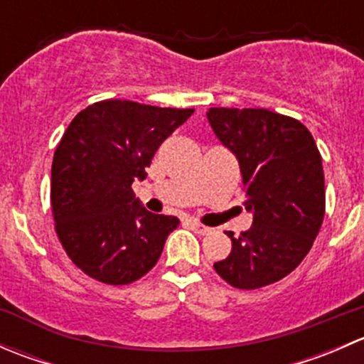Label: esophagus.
<instances>
[{"instance_id":"1","label":"esophagus","mask_w":364,"mask_h":364,"mask_svg":"<svg viewBox=\"0 0 364 364\" xmlns=\"http://www.w3.org/2000/svg\"><path fill=\"white\" fill-rule=\"evenodd\" d=\"M190 227H192V230L196 234H199V236H205V234H211V227H205V225H203V223H199V222H190Z\"/></svg>"}]
</instances>
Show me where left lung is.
Here are the masks:
<instances>
[{
	"instance_id": "left-lung-1",
	"label": "left lung",
	"mask_w": 364,
	"mask_h": 364,
	"mask_svg": "<svg viewBox=\"0 0 364 364\" xmlns=\"http://www.w3.org/2000/svg\"><path fill=\"white\" fill-rule=\"evenodd\" d=\"M218 141L240 164L253 215L215 271L236 289H260L296 269L324 220L322 159L314 137L294 117L267 109L213 107L205 112Z\"/></svg>"
}]
</instances>
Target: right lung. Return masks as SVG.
Returning a JSON list of instances; mask_svg holds the SVG:
<instances>
[{"label":"right lung","mask_w":364,"mask_h":364,"mask_svg":"<svg viewBox=\"0 0 364 364\" xmlns=\"http://www.w3.org/2000/svg\"><path fill=\"white\" fill-rule=\"evenodd\" d=\"M193 109L102 100L68 124L53 160L50 203L65 252L87 277L127 285L159 262L176 216L149 213L132 183Z\"/></svg>","instance_id":"right-lung-1"}]
</instances>
